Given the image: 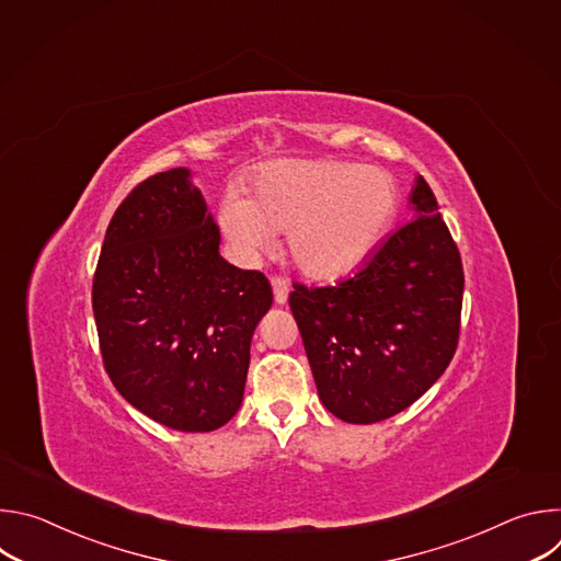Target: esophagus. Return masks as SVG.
<instances>
[{"label":"esophagus","instance_id":"34e87169","mask_svg":"<svg viewBox=\"0 0 561 561\" xmlns=\"http://www.w3.org/2000/svg\"><path fill=\"white\" fill-rule=\"evenodd\" d=\"M271 286H273V295H275V304H286L288 299V284L282 279V277H273L271 279Z\"/></svg>","mask_w":561,"mask_h":561}]
</instances>
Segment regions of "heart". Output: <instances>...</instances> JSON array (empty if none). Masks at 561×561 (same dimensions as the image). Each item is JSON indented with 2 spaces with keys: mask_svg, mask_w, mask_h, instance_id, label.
<instances>
[{
  "mask_svg": "<svg viewBox=\"0 0 561 561\" xmlns=\"http://www.w3.org/2000/svg\"><path fill=\"white\" fill-rule=\"evenodd\" d=\"M397 213L388 173L333 159H282L251 182L249 197L230 191L219 226L232 249L253 260L288 230V253L312 279L357 271L381 244Z\"/></svg>",
  "mask_w": 561,
  "mask_h": 561,
  "instance_id": "b5f03b06",
  "label": "heart"
}]
</instances>
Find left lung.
<instances>
[{"mask_svg": "<svg viewBox=\"0 0 561 561\" xmlns=\"http://www.w3.org/2000/svg\"><path fill=\"white\" fill-rule=\"evenodd\" d=\"M413 221L335 286L295 284L288 304L322 404L375 424L409 409L450 364L459 340L461 257L424 178Z\"/></svg>", "mask_w": 561, "mask_h": 561, "instance_id": "8db88e82", "label": "left lung"}]
</instances>
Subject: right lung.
Instances as JSON below:
<instances>
[{
    "instance_id": "add662e5",
    "label": "right lung",
    "mask_w": 561,
    "mask_h": 561,
    "mask_svg": "<svg viewBox=\"0 0 561 561\" xmlns=\"http://www.w3.org/2000/svg\"><path fill=\"white\" fill-rule=\"evenodd\" d=\"M268 279L219 255V228L188 169L144 180L115 210L93 279L104 368L130 407L208 433L242 407Z\"/></svg>"
}]
</instances>
